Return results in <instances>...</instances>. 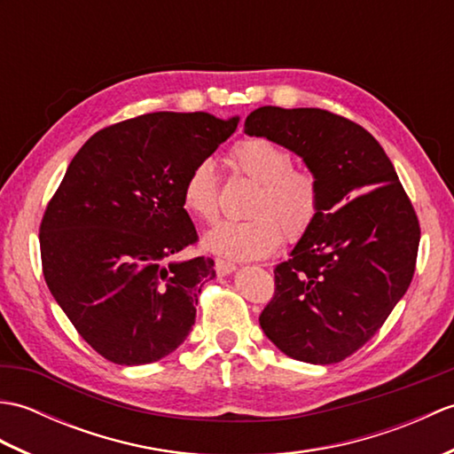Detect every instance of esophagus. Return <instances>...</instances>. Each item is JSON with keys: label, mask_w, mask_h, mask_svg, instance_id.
I'll use <instances>...</instances> for the list:
<instances>
[{"label": "esophagus", "mask_w": 454, "mask_h": 454, "mask_svg": "<svg viewBox=\"0 0 454 454\" xmlns=\"http://www.w3.org/2000/svg\"><path fill=\"white\" fill-rule=\"evenodd\" d=\"M215 269H216V273L222 277V275H228V273H232L234 269H236V265L234 263H230V262H226V259H216L215 262Z\"/></svg>", "instance_id": "esophagus-1"}]
</instances>
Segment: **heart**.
Listing matches in <instances>:
<instances>
[{
  "label": "heart",
  "instance_id": "b5f03b06",
  "mask_svg": "<svg viewBox=\"0 0 454 454\" xmlns=\"http://www.w3.org/2000/svg\"><path fill=\"white\" fill-rule=\"evenodd\" d=\"M232 166L257 181L246 215L238 222H220L205 236V246L236 262L262 259L286 239H302L322 208V185L312 169L293 166L291 152L262 138H239L228 153ZM181 200L202 222L218 218V177L210 160H199L181 185Z\"/></svg>",
  "mask_w": 454,
  "mask_h": 454
}]
</instances>
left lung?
<instances>
[{
	"instance_id": "obj_1",
	"label": "left lung",
	"mask_w": 454,
	"mask_h": 454,
	"mask_svg": "<svg viewBox=\"0 0 454 454\" xmlns=\"http://www.w3.org/2000/svg\"><path fill=\"white\" fill-rule=\"evenodd\" d=\"M244 129L298 153L322 185L320 215L275 267L259 324L296 361L340 363L406 294L421 234L416 210L380 144L341 114L259 107Z\"/></svg>"
}]
</instances>
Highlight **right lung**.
Here are the masks:
<instances>
[{
    "instance_id": "add662e5",
    "label": "right lung",
    "mask_w": 454,
    "mask_h": 454,
    "mask_svg": "<svg viewBox=\"0 0 454 454\" xmlns=\"http://www.w3.org/2000/svg\"><path fill=\"white\" fill-rule=\"evenodd\" d=\"M238 127L208 113H148L95 132L75 153L41 222L43 275L75 330L105 359L146 364L195 324L210 257L181 185Z\"/></svg>"
}]
</instances>
